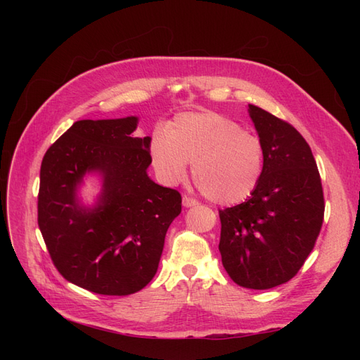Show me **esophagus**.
Instances as JSON below:
<instances>
[{"label": "esophagus", "instance_id": "obj_1", "mask_svg": "<svg viewBox=\"0 0 360 360\" xmlns=\"http://www.w3.org/2000/svg\"><path fill=\"white\" fill-rule=\"evenodd\" d=\"M183 205L184 207H193V205H198V201L188 197V195H184V197H183Z\"/></svg>", "mask_w": 360, "mask_h": 360}]
</instances>
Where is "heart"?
<instances>
[{
  "label": "heart",
  "mask_w": 360,
  "mask_h": 360,
  "mask_svg": "<svg viewBox=\"0 0 360 360\" xmlns=\"http://www.w3.org/2000/svg\"><path fill=\"white\" fill-rule=\"evenodd\" d=\"M148 155L158 177L172 186L184 180L188 163L205 198L231 205L248 200L263 179L266 151L255 134L213 111L180 114L150 136Z\"/></svg>",
  "instance_id": "obj_1"
}]
</instances>
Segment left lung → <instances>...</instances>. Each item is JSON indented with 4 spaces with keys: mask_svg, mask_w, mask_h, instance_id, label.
Masks as SVG:
<instances>
[{
    "mask_svg": "<svg viewBox=\"0 0 360 360\" xmlns=\"http://www.w3.org/2000/svg\"><path fill=\"white\" fill-rule=\"evenodd\" d=\"M249 114L264 144V174L245 202L219 210V252L237 285L269 290L296 276L311 254L324 219V197L304 138L255 105H249Z\"/></svg>",
    "mask_w": 360,
    "mask_h": 360,
    "instance_id": "obj_1",
    "label": "left lung"
}]
</instances>
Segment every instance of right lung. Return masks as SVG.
Masks as SVG:
<instances>
[{"label":"right lung","instance_id":"right-lung-1","mask_svg":"<svg viewBox=\"0 0 360 360\" xmlns=\"http://www.w3.org/2000/svg\"><path fill=\"white\" fill-rule=\"evenodd\" d=\"M138 118L79 120L43 156L37 222L53 266L72 284L103 296L143 290L158 271L181 195L150 180V136L132 135ZM99 170L94 210L75 198L85 172Z\"/></svg>","mask_w":360,"mask_h":360}]
</instances>
